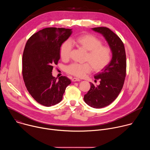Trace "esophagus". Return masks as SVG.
Returning <instances> with one entry per match:
<instances>
[{
  "instance_id": "34e87169",
  "label": "esophagus",
  "mask_w": 150,
  "mask_h": 150,
  "mask_svg": "<svg viewBox=\"0 0 150 150\" xmlns=\"http://www.w3.org/2000/svg\"><path fill=\"white\" fill-rule=\"evenodd\" d=\"M80 79L79 78H74L72 79V82H76V81H79Z\"/></svg>"
}]
</instances>
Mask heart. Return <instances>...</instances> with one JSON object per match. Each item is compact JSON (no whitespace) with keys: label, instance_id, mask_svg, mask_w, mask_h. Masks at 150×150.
<instances>
[{"label":"heart","instance_id":"b5f03b06","mask_svg":"<svg viewBox=\"0 0 150 150\" xmlns=\"http://www.w3.org/2000/svg\"><path fill=\"white\" fill-rule=\"evenodd\" d=\"M71 44L87 52L85 61L88 62L83 64L74 63L67 68V72L75 76H84L91 71L92 68L96 72L100 71L111 60L112 50L109 46L102 45L101 40L96 35L83 34L71 39L70 42L66 41L62 44L59 53L64 61H67L70 58L72 48Z\"/></svg>","mask_w":150,"mask_h":150}]
</instances>
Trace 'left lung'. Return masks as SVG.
<instances>
[{"label":"left lung","mask_w":150,"mask_h":150,"mask_svg":"<svg viewBox=\"0 0 150 150\" xmlns=\"http://www.w3.org/2000/svg\"><path fill=\"white\" fill-rule=\"evenodd\" d=\"M92 30L102 34L112 53L110 63L94 76L96 79H100V83L95 86L90 82L91 88L83 97L84 101L91 108L100 109L110 104L123 88L126 72V53L121 39L109 28L96 27Z\"/></svg>","instance_id":"obj_1"}]
</instances>
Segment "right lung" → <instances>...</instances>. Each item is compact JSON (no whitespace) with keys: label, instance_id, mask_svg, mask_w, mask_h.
<instances>
[{"label":"right lung","instance_id":"1","mask_svg":"<svg viewBox=\"0 0 150 150\" xmlns=\"http://www.w3.org/2000/svg\"><path fill=\"white\" fill-rule=\"evenodd\" d=\"M72 33V29L46 28L33 34L25 45L23 56V79L29 93L41 105L50 107L60 102L71 83L66 76L57 80L52 72L60 59L62 44Z\"/></svg>","mask_w":150,"mask_h":150}]
</instances>
